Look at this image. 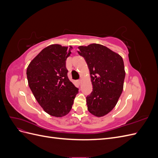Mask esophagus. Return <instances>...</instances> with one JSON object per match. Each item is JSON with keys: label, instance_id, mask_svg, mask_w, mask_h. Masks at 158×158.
<instances>
[{"label": "esophagus", "instance_id": "esophagus-1", "mask_svg": "<svg viewBox=\"0 0 158 158\" xmlns=\"http://www.w3.org/2000/svg\"><path fill=\"white\" fill-rule=\"evenodd\" d=\"M77 82H78V84H80V83H81V82H82V80H77Z\"/></svg>", "mask_w": 158, "mask_h": 158}]
</instances>
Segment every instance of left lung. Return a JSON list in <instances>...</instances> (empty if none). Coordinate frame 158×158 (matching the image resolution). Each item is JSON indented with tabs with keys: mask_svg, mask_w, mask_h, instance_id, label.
<instances>
[{
	"mask_svg": "<svg viewBox=\"0 0 158 158\" xmlns=\"http://www.w3.org/2000/svg\"><path fill=\"white\" fill-rule=\"evenodd\" d=\"M78 54L86 61L93 91L86 97L88 111L101 117L115 107L123 89L125 70L122 56L96 44L79 46Z\"/></svg>",
	"mask_w": 158,
	"mask_h": 158,
	"instance_id": "8db88e82",
	"label": "left lung"
}]
</instances>
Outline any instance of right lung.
<instances>
[{
  "mask_svg": "<svg viewBox=\"0 0 158 158\" xmlns=\"http://www.w3.org/2000/svg\"><path fill=\"white\" fill-rule=\"evenodd\" d=\"M73 47L52 44L45 47L28 65V85L44 111L51 116L62 117L72 109L78 89L68 78L66 59Z\"/></svg>",
  "mask_w": 158,
  "mask_h": 158,
  "instance_id": "1",
  "label": "right lung"
}]
</instances>
